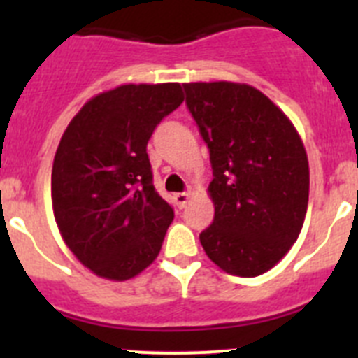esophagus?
I'll return each instance as SVG.
<instances>
[{
    "instance_id": "obj_1",
    "label": "esophagus",
    "mask_w": 358,
    "mask_h": 358,
    "mask_svg": "<svg viewBox=\"0 0 358 358\" xmlns=\"http://www.w3.org/2000/svg\"><path fill=\"white\" fill-rule=\"evenodd\" d=\"M176 202H177V206L179 208H185L186 204L189 202V199H192V195L188 194V192H182V194H176Z\"/></svg>"
}]
</instances>
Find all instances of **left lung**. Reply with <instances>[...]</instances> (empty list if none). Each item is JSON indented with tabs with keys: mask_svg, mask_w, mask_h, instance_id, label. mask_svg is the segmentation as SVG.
Masks as SVG:
<instances>
[{
	"mask_svg": "<svg viewBox=\"0 0 358 358\" xmlns=\"http://www.w3.org/2000/svg\"><path fill=\"white\" fill-rule=\"evenodd\" d=\"M186 106L210 148L215 218L201 233L224 273L255 278L290 251L308 206V157L289 116L240 82H188Z\"/></svg>",
	"mask_w": 358,
	"mask_h": 358,
	"instance_id": "left-lung-1",
	"label": "left lung"
}]
</instances>
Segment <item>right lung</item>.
I'll list each match as a JSON object with an SVG mask.
<instances>
[{
  "mask_svg": "<svg viewBox=\"0 0 358 358\" xmlns=\"http://www.w3.org/2000/svg\"><path fill=\"white\" fill-rule=\"evenodd\" d=\"M185 100L179 82L94 94L66 127L52 169L53 217L84 267L127 281L156 260L173 210L152 185L147 143Z\"/></svg>",
  "mask_w": 358,
  "mask_h": 358,
  "instance_id": "add662e5",
  "label": "right lung"
}]
</instances>
